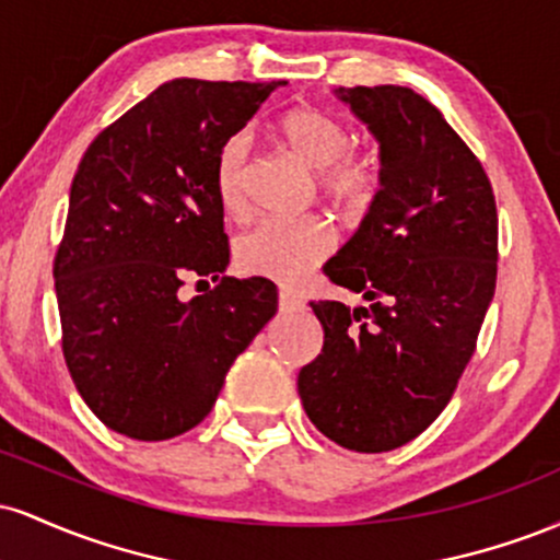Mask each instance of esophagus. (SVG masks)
Listing matches in <instances>:
<instances>
[{
	"label": "esophagus",
	"mask_w": 560,
	"mask_h": 560,
	"mask_svg": "<svg viewBox=\"0 0 560 560\" xmlns=\"http://www.w3.org/2000/svg\"><path fill=\"white\" fill-rule=\"evenodd\" d=\"M279 307L281 311H294V307H300V300L294 298L292 289H287V287L279 289Z\"/></svg>",
	"instance_id": "esophagus-1"
}]
</instances>
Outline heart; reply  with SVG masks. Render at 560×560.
Segmentation results:
<instances>
[{
  "instance_id": "1",
  "label": "heart",
  "mask_w": 560,
  "mask_h": 560,
  "mask_svg": "<svg viewBox=\"0 0 560 560\" xmlns=\"http://www.w3.org/2000/svg\"><path fill=\"white\" fill-rule=\"evenodd\" d=\"M273 137L281 147L316 168L318 191L347 215L369 208L378 184L382 163L374 152L350 150L352 133L345 120L320 107H289L273 120ZM249 144L231 137L215 160V191L223 213L244 218L249 210ZM334 247V231L320 215L273 218L262 221L236 240V266L249 276H262L279 284L298 281L318 266Z\"/></svg>"
}]
</instances>
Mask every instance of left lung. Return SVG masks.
Segmentation results:
<instances>
[{
	"label": "left lung",
	"mask_w": 560,
	"mask_h": 560,
	"mask_svg": "<svg viewBox=\"0 0 560 560\" xmlns=\"http://www.w3.org/2000/svg\"><path fill=\"white\" fill-rule=\"evenodd\" d=\"M339 96L382 144V189L324 273L371 305L311 302L324 347L298 389L320 434L387 453L445 410L477 350L498 281V208L479 158L413 89Z\"/></svg>",
	"instance_id": "obj_1"
}]
</instances>
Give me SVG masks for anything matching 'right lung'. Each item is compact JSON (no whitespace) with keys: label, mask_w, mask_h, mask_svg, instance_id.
Wrapping results in <instances>:
<instances>
[{"label":"right lung","mask_w":560,"mask_h":560,"mask_svg":"<svg viewBox=\"0 0 560 560\" xmlns=\"http://www.w3.org/2000/svg\"><path fill=\"white\" fill-rule=\"evenodd\" d=\"M279 86L168 81L83 152L52 273L70 378L113 432L144 442L189 432L273 318V281L223 276L215 160ZM208 275L213 290L177 298L186 278Z\"/></svg>","instance_id":"1"}]
</instances>
